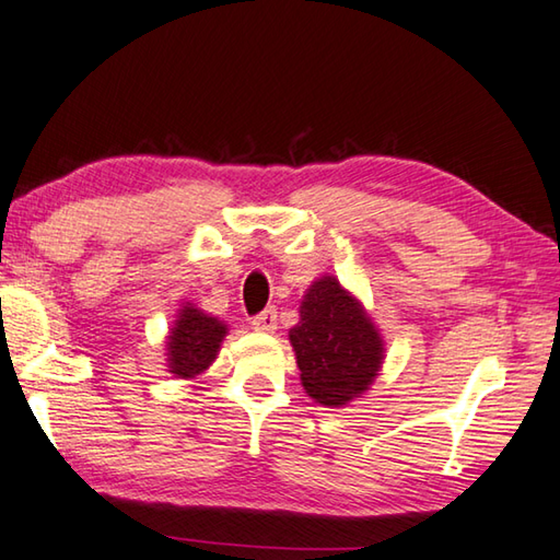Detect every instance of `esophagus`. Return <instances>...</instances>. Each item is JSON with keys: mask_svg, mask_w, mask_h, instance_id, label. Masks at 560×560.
I'll use <instances>...</instances> for the list:
<instances>
[{"mask_svg": "<svg viewBox=\"0 0 560 560\" xmlns=\"http://www.w3.org/2000/svg\"><path fill=\"white\" fill-rule=\"evenodd\" d=\"M252 327H255L257 332H273V330H277V308H267V311H261L259 315L252 317Z\"/></svg>", "mask_w": 560, "mask_h": 560, "instance_id": "1", "label": "esophagus"}]
</instances>
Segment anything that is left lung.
Listing matches in <instances>:
<instances>
[{
    "mask_svg": "<svg viewBox=\"0 0 560 560\" xmlns=\"http://www.w3.org/2000/svg\"><path fill=\"white\" fill-rule=\"evenodd\" d=\"M299 313L289 339L303 390L325 408L364 396L386 359V342L361 301L325 273L305 291Z\"/></svg>",
    "mask_w": 560,
    "mask_h": 560,
    "instance_id": "8db88e82",
    "label": "left lung"
}]
</instances>
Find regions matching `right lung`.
Masks as SVG:
<instances>
[{"label":"right lung","instance_id":"1","mask_svg":"<svg viewBox=\"0 0 560 560\" xmlns=\"http://www.w3.org/2000/svg\"><path fill=\"white\" fill-rule=\"evenodd\" d=\"M228 335V325L218 317L196 308L194 303H182L177 320L167 335V371L174 378L196 381L213 364Z\"/></svg>","mask_w":560,"mask_h":560}]
</instances>
